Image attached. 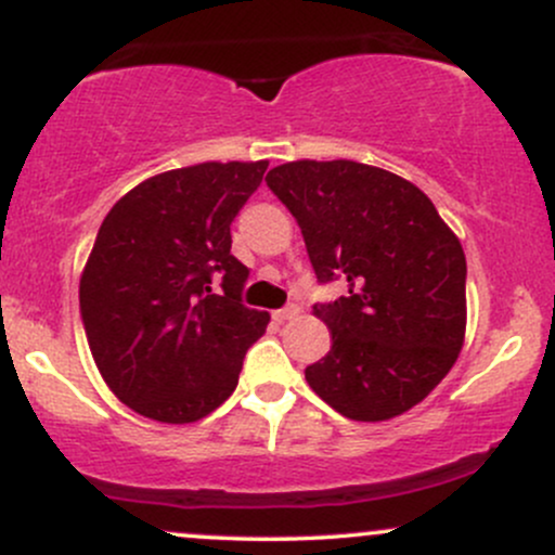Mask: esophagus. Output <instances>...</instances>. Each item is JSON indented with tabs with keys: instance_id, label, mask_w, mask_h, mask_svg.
I'll list each match as a JSON object with an SVG mask.
<instances>
[{
	"instance_id": "1",
	"label": "esophagus",
	"mask_w": 555,
	"mask_h": 555,
	"mask_svg": "<svg viewBox=\"0 0 555 555\" xmlns=\"http://www.w3.org/2000/svg\"><path fill=\"white\" fill-rule=\"evenodd\" d=\"M297 313H299L297 305H286V308H282V310H273V321H276V323L292 321V318H295Z\"/></svg>"
}]
</instances>
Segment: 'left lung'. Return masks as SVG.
<instances>
[{
  "instance_id": "1",
  "label": "left lung",
  "mask_w": 555,
  "mask_h": 555,
  "mask_svg": "<svg viewBox=\"0 0 555 555\" xmlns=\"http://www.w3.org/2000/svg\"><path fill=\"white\" fill-rule=\"evenodd\" d=\"M289 208L321 284L349 295L315 305L326 358L305 367L313 391L360 423L412 410L446 378L467 328V260L423 190L347 162H289L266 177Z\"/></svg>"
}]
</instances>
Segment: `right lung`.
<instances>
[{"label": "right lung", "instance_id": "right-lung-1", "mask_svg": "<svg viewBox=\"0 0 555 555\" xmlns=\"http://www.w3.org/2000/svg\"><path fill=\"white\" fill-rule=\"evenodd\" d=\"M266 169L164 171L119 197L95 234L80 276L82 326L101 378L138 415L171 425L211 415L266 334L271 315L240 299L250 271L229 232Z\"/></svg>", "mask_w": 555, "mask_h": 555}]
</instances>
